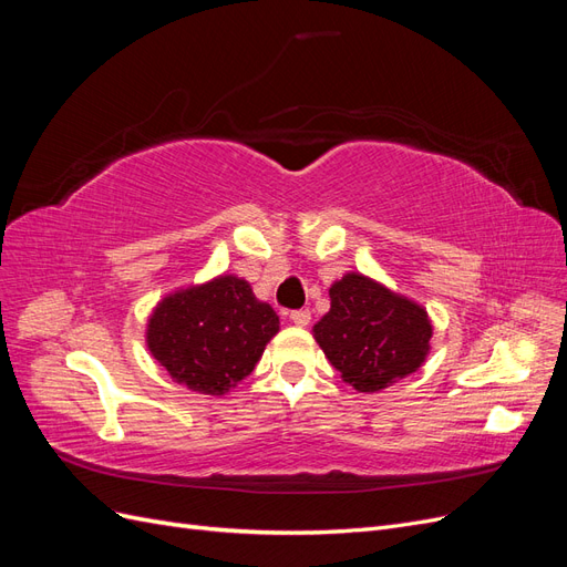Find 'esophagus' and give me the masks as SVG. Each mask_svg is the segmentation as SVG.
Wrapping results in <instances>:
<instances>
[{"instance_id": "1", "label": "esophagus", "mask_w": 567, "mask_h": 567, "mask_svg": "<svg viewBox=\"0 0 567 567\" xmlns=\"http://www.w3.org/2000/svg\"><path fill=\"white\" fill-rule=\"evenodd\" d=\"M310 319H312V312H310V310H296V312H290V321H293L296 326H307V323H310Z\"/></svg>"}]
</instances>
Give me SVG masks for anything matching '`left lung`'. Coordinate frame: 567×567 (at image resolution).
Wrapping results in <instances>:
<instances>
[{
  "label": "left lung",
  "instance_id": "left-lung-1",
  "mask_svg": "<svg viewBox=\"0 0 567 567\" xmlns=\"http://www.w3.org/2000/svg\"><path fill=\"white\" fill-rule=\"evenodd\" d=\"M329 296L331 310L315 323V338L354 390L379 392L425 362L433 326L421 305L357 271Z\"/></svg>",
  "mask_w": 567,
  "mask_h": 567
}]
</instances>
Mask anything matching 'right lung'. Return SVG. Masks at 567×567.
<instances>
[{"label":"right lung","instance_id":"1","mask_svg":"<svg viewBox=\"0 0 567 567\" xmlns=\"http://www.w3.org/2000/svg\"><path fill=\"white\" fill-rule=\"evenodd\" d=\"M279 317L248 281L217 277L167 296L146 329L151 354L173 379L203 394H225L260 362Z\"/></svg>","mask_w":567,"mask_h":567}]
</instances>
